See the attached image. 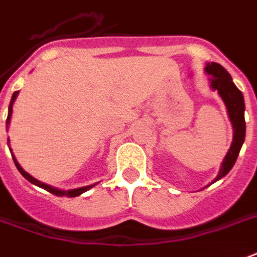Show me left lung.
I'll list each match as a JSON object with an SVG mask.
<instances>
[{"label": "left lung", "instance_id": "obj_1", "mask_svg": "<svg viewBox=\"0 0 257 257\" xmlns=\"http://www.w3.org/2000/svg\"><path fill=\"white\" fill-rule=\"evenodd\" d=\"M204 71L209 75V87L213 91H218L220 98L223 100L226 109H227L228 119L233 126V142L230 145V149L226 153L223 162L220 164L218 175L209 185L216 182L219 179L226 177L230 170L235 164V160L239 155V151L242 148L245 141V102L244 95L239 91L238 87L234 85L231 76L227 71L218 63H207ZM207 185V186H209ZM205 186V188H207Z\"/></svg>", "mask_w": 257, "mask_h": 257}]
</instances>
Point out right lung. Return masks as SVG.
<instances>
[{
  "instance_id": "1",
  "label": "right lung",
  "mask_w": 257,
  "mask_h": 257,
  "mask_svg": "<svg viewBox=\"0 0 257 257\" xmlns=\"http://www.w3.org/2000/svg\"><path fill=\"white\" fill-rule=\"evenodd\" d=\"M19 91H15L12 94V98H11V102H9V108H8V117H7V128L9 127V123H11V117H12V112H13V104H15V100H16V97H18ZM9 144H11V141H9L8 138V147ZM9 151H11V153H12V157H13V162H15V166L18 167V170L20 171V174L23 175L29 182H31L33 185H35V186H39V188L45 189V190H48L49 193H52V194H54V196H59V197H61V196H67V197H76V196H80L82 193L87 192L89 189H91L93 186H95L97 183H93V185H89V186H82V188H76V189H69V190H63V189H57V188H53V186H50V185H48V183H44L41 182V181H38V179H35L34 177H31L29 172L24 171L23 168H22V166L19 164L18 160H16V157H15V155H13L12 152V148L9 147Z\"/></svg>"
}]
</instances>
